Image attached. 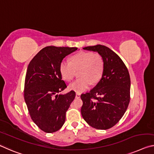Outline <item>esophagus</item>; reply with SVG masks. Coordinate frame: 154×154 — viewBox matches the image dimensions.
Instances as JSON below:
<instances>
[{"mask_svg":"<svg viewBox=\"0 0 154 154\" xmlns=\"http://www.w3.org/2000/svg\"><path fill=\"white\" fill-rule=\"evenodd\" d=\"M80 96H81V94L79 93V92H76V98H80Z\"/></svg>","mask_w":154,"mask_h":154,"instance_id":"34e87169","label":"esophagus"}]
</instances>
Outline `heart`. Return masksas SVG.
Listing matches in <instances>:
<instances>
[{"mask_svg":"<svg viewBox=\"0 0 154 154\" xmlns=\"http://www.w3.org/2000/svg\"><path fill=\"white\" fill-rule=\"evenodd\" d=\"M59 70L62 79L70 82L78 71L79 78L69 85V89L76 92L86 91L91 86L96 84L103 76L104 61L99 53L90 51H81L70 58V63L62 61Z\"/></svg>","mask_w":154,"mask_h":154,"instance_id":"obj_1","label":"heart"}]
</instances>
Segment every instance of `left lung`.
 <instances>
[{
	"label": "left lung",
	"mask_w": 154,
	"mask_h": 154,
	"mask_svg": "<svg viewBox=\"0 0 154 154\" xmlns=\"http://www.w3.org/2000/svg\"><path fill=\"white\" fill-rule=\"evenodd\" d=\"M97 52L104 61L103 76L94 88L81 95V113L86 123L97 130L115 125L128 109L130 101V77L120 57L106 46L83 48Z\"/></svg>",
	"instance_id": "8db88e82"
}]
</instances>
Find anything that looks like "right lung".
Listing matches in <instances>:
<instances>
[{"label":"right lung","mask_w":154,"mask_h":154,"mask_svg":"<svg viewBox=\"0 0 154 154\" xmlns=\"http://www.w3.org/2000/svg\"><path fill=\"white\" fill-rule=\"evenodd\" d=\"M77 47L46 46L29 63L24 81V98L30 116L41 130L53 133L66 120V113L75 97L71 90L58 94L66 88L59 67L68 55Z\"/></svg>","instance_id":"add662e5"}]
</instances>
